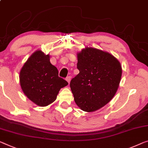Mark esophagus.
<instances>
[{
	"label": "esophagus",
	"mask_w": 148,
	"mask_h": 148,
	"mask_svg": "<svg viewBox=\"0 0 148 148\" xmlns=\"http://www.w3.org/2000/svg\"><path fill=\"white\" fill-rule=\"evenodd\" d=\"M66 81L68 82V84H69L70 82V80H71V77H70V76H67L66 78Z\"/></svg>",
	"instance_id": "1"
}]
</instances>
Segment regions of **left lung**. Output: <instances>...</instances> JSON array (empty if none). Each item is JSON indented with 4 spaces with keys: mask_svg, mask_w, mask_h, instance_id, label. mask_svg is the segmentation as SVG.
I'll return each mask as SVG.
<instances>
[{
    "mask_svg": "<svg viewBox=\"0 0 148 148\" xmlns=\"http://www.w3.org/2000/svg\"><path fill=\"white\" fill-rule=\"evenodd\" d=\"M79 74L70 81L74 101L83 111L91 112L107 104L115 95L122 66L115 57L94 48L78 54Z\"/></svg>",
    "mask_w": 148,
    "mask_h": 148,
    "instance_id": "8db88e82",
    "label": "left lung"
}]
</instances>
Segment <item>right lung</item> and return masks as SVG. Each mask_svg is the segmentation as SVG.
I'll return each mask as SVG.
<instances>
[{
	"label": "right lung",
	"mask_w": 148,
	"mask_h": 148,
	"mask_svg": "<svg viewBox=\"0 0 148 148\" xmlns=\"http://www.w3.org/2000/svg\"><path fill=\"white\" fill-rule=\"evenodd\" d=\"M20 83L25 95L40 106H46L56 99L67 81L58 76V70L50 62L49 55L38 50L24 64Z\"/></svg>",
	"instance_id": "1"
}]
</instances>
